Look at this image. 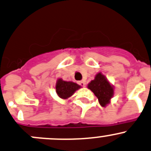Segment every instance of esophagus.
Masks as SVG:
<instances>
[{"instance_id":"esophagus-1","label":"esophagus","mask_w":151,"mask_h":151,"mask_svg":"<svg viewBox=\"0 0 151 151\" xmlns=\"http://www.w3.org/2000/svg\"><path fill=\"white\" fill-rule=\"evenodd\" d=\"M79 85L81 86H83V87H85L86 86V82L85 81H80L79 82Z\"/></svg>"}]
</instances>
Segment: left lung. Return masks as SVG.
Returning <instances> with one entry per match:
<instances>
[{"label":"left lung","mask_w":151,"mask_h":151,"mask_svg":"<svg viewBox=\"0 0 151 151\" xmlns=\"http://www.w3.org/2000/svg\"><path fill=\"white\" fill-rule=\"evenodd\" d=\"M88 88L94 93L102 107H105L111 102V99L114 94V86L110 83L105 76L101 72L97 73L94 80H91L88 84Z\"/></svg>","instance_id":"1"}]
</instances>
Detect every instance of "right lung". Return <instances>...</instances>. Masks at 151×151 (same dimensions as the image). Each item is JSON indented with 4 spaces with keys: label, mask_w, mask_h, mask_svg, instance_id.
Here are the masks:
<instances>
[{
    "label": "right lung",
    "mask_w": 151,
    "mask_h": 151,
    "mask_svg": "<svg viewBox=\"0 0 151 151\" xmlns=\"http://www.w3.org/2000/svg\"><path fill=\"white\" fill-rule=\"evenodd\" d=\"M81 86L71 81H65L63 79L59 78L57 80L55 89L57 94L61 99H66L71 97L76 91L79 90Z\"/></svg>",
    "instance_id": "add662e5"
}]
</instances>
